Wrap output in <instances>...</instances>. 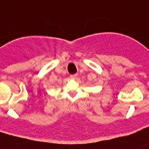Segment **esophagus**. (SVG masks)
Masks as SVG:
<instances>
[{"instance_id":"esophagus-1","label":"esophagus","mask_w":149,"mask_h":149,"mask_svg":"<svg viewBox=\"0 0 149 149\" xmlns=\"http://www.w3.org/2000/svg\"><path fill=\"white\" fill-rule=\"evenodd\" d=\"M76 77H77V74L70 75V78H71V79H76Z\"/></svg>"}]
</instances>
